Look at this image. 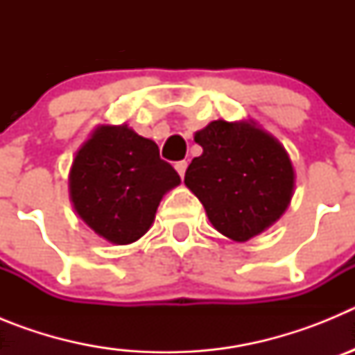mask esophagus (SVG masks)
Instances as JSON below:
<instances>
[{
	"mask_svg": "<svg viewBox=\"0 0 355 355\" xmlns=\"http://www.w3.org/2000/svg\"><path fill=\"white\" fill-rule=\"evenodd\" d=\"M175 171H178V174L181 175V178H184V172H187V167H188V163L184 162V159H181V162H175Z\"/></svg>",
	"mask_w": 355,
	"mask_h": 355,
	"instance_id": "1",
	"label": "esophagus"
}]
</instances>
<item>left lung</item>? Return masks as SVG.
<instances>
[{"label": "left lung", "mask_w": 355, "mask_h": 355, "mask_svg": "<svg viewBox=\"0 0 355 355\" xmlns=\"http://www.w3.org/2000/svg\"><path fill=\"white\" fill-rule=\"evenodd\" d=\"M202 155L192 159L187 184L202 202L213 227L247 241L270 227L293 193V167L272 135L250 122L213 121L196 133Z\"/></svg>", "instance_id": "left-lung-1"}]
</instances>
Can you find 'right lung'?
Masks as SVG:
<instances>
[{
    "instance_id": "right-lung-1",
    "label": "right lung",
    "mask_w": 355,
    "mask_h": 355,
    "mask_svg": "<svg viewBox=\"0 0 355 355\" xmlns=\"http://www.w3.org/2000/svg\"><path fill=\"white\" fill-rule=\"evenodd\" d=\"M181 183L153 140L101 126L78 150L69 187L78 215L99 236L126 245L147 233L163 193Z\"/></svg>"
}]
</instances>
